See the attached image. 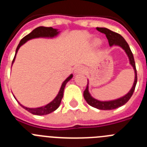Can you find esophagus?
I'll return each mask as SVG.
<instances>
[{"mask_svg": "<svg viewBox=\"0 0 147 147\" xmlns=\"http://www.w3.org/2000/svg\"><path fill=\"white\" fill-rule=\"evenodd\" d=\"M85 72V68L83 66H77L75 70V74H84Z\"/></svg>", "mask_w": 147, "mask_h": 147, "instance_id": "obj_1", "label": "esophagus"}]
</instances>
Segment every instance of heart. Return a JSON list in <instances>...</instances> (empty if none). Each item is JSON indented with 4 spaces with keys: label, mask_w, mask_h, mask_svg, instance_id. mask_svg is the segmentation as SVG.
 I'll use <instances>...</instances> for the list:
<instances>
[{
    "label": "heart",
    "mask_w": 147,
    "mask_h": 147,
    "mask_svg": "<svg viewBox=\"0 0 147 147\" xmlns=\"http://www.w3.org/2000/svg\"><path fill=\"white\" fill-rule=\"evenodd\" d=\"M101 44V41L99 40H95L93 42V46H98Z\"/></svg>",
    "instance_id": "1"
}]
</instances>
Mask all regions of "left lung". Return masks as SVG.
<instances>
[{"instance_id":"8db88e82","label":"left lung","mask_w":147,"mask_h":147,"mask_svg":"<svg viewBox=\"0 0 147 147\" xmlns=\"http://www.w3.org/2000/svg\"><path fill=\"white\" fill-rule=\"evenodd\" d=\"M96 29L98 32H102V33L105 34L107 37V40H108V42L110 46H113V45H117L119 47L121 48L123 50L125 51L127 54V57L129 58V64L132 66L133 69H134L135 72V80L133 85H132V88L130 89L128 93L126 95H124V96L120 97L119 98L114 100H110V101H99L98 99L93 98L92 96L90 93L89 92V82L88 80V85L86 87V89L84 91L83 96L85 98V101L88 102V104L92 107L97 108L98 110H114L119 107H121L122 105H125L131 96L133 94V92L135 90V88L136 86V83H137V72H136V63H135L134 57H133V54H132V51L130 50L129 45L126 42V40H124V37H122L121 35L119 34L115 33V32H113L111 30L108 29L106 28H99L97 27Z\"/></svg>"}]
</instances>
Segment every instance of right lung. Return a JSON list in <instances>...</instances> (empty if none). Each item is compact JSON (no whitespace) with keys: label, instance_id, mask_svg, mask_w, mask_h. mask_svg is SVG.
Returning a JSON list of instances; mask_svg holds the SVG:
<instances>
[{"label":"right lung","instance_id":"right-lung-1","mask_svg":"<svg viewBox=\"0 0 147 147\" xmlns=\"http://www.w3.org/2000/svg\"><path fill=\"white\" fill-rule=\"evenodd\" d=\"M59 31H58V29L57 28H53L52 27H44V26H40L36 28L35 29H34L31 33H29L28 34H27L26 36L23 37L21 40H20V43L18 44V47H17L16 51H15V55L14 59L12 61V63H11V66L12 64L15 62V57H16V54L18 53V50L20 48L21 45H23V44H25L26 42L28 41V40H32V39L34 38H40V37H42V38H53V37H57L58 34H59ZM73 74L70 75L63 82H62V85H61V88L59 89V91L58 93V94L57 95V96L54 98V99L51 101V102H49L47 105H44L42 107H36V108H29V107H26L25 106L22 105L20 102H18L17 98H15V96H14L15 99L18 101V102L21 105L23 108L26 110L27 111H28L31 113L34 114V115H47V114L51 113L55 111L58 107H59L60 105L61 101H62V98L63 97V93H64V89L65 87L66 84L67 83V82L70 81V80L72 79Z\"/></svg>","mask_w":147,"mask_h":147}]
</instances>
